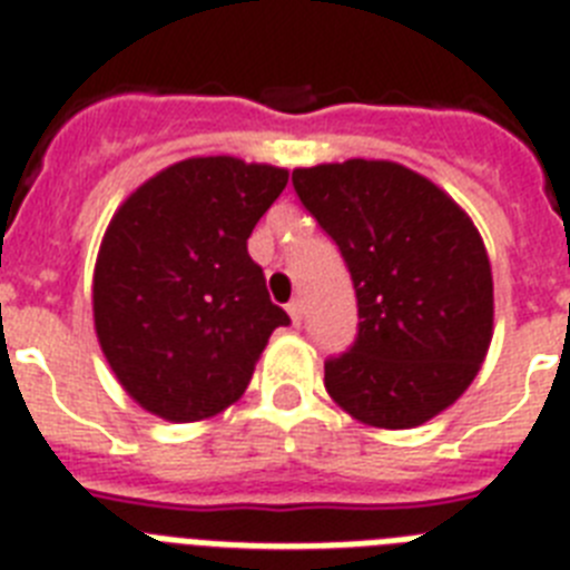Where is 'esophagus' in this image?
<instances>
[{
    "instance_id": "obj_1",
    "label": "esophagus",
    "mask_w": 570,
    "mask_h": 570,
    "mask_svg": "<svg viewBox=\"0 0 570 570\" xmlns=\"http://www.w3.org/2000/svg\"><path fill=\"white\" fill-rule=\"evenodd\" d=\"M288 314H291V320H294V323H299V317H303V299H291Z\"/></svg>"
}]
</instances>
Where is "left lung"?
<instances>
[{
	"instance_id": "left-lung-1",
	"label": "left lung",
	"mask_w": 570,
	"mask_h": 570,
	"mask_svg": "<svg viewBox=\"0 0 570 570\" xmlns=\"http://www.w3.org/2000/svg\"><path fill=\"white\" fill-rule=\"evenodd\" d=\"M358 299V337L326 361L328 396L373 428H416L463 396L492 341L481 233L440 186L387 159L296 168Z\"/></svg>"
}]
</instances>
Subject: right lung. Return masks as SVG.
Returning a JSON list of instances; mask_svg holds the SVG:
<instances>
[{
	"mask_svg": "<svg viewBox=\"0 0 570 570\" xmlns=\"http://www.w3.org/2000/svg\"><path fill=\"white\" fill-rule=\"evenodd\" d=\"M288 171L191 157L142 183L112 215L92 276L96 335L127 396L168 422L242 399L274 328L247 238Z\"/></svg>",
	"mask_w": 570,
	"mask_h": 570,
	"instance_id": "obj_1",
	"label": "right lung"
}]
</instances>
